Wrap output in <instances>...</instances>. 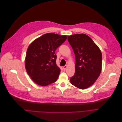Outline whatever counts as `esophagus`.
I'll use <instances>...</instances> for the list:
<instances>
[{
  "instance_id": "esophagus-1",
  "label": "esophagus",
  "mask_w": 122,
  "mask_h": 122,
  "mask_svg": "<svg viewBox=\"0 0 122 122\" xmlns=\"http://www.w3.org/2000/svg\"><path fill=\"white\" fill-rule=\"evenodd\" d=\"M67 65H65V66H64L63 67V69L64 70H66V69L67 68Z\"/></svg>"
}]
</instances>
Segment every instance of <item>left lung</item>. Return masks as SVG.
Wrapping results in <instances>:
<instances>
[{"label": "left lung", "instance_id": "8db88e82", "mask_svg": "<svg viewBox=\"0 0 122 122\" xmlns=\"http://www.w3.org/2000/svg\"><path fill=\"white\" fill-rule=\"evenodd\" d=\"M68 41L76 57L75 73L71 83L84 89L92 86L102 71V54L99 47L88 36L75 34L68 36Z\"/></svg>", "mask_w": 122, "mask_h": 122}]
</instances>
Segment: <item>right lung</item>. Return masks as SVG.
Listing matches in <instances>:
<instances>
[{"mask_svg": "<svg viewBox=\"0 0 122 122\" xmlns=\"http://www.w3.org/2000/svg\"><path fill=\"white\" fill-rule=\"evenodd\" d=\"M67 37L47 33L35 40L28 46L25 66L28 75L37 85L46 86L57 80L61 70L56 65L55 51Z\"/></svg>", "mask_w": 122, "mask_h": 122, "instance_id": "obj_1", "label": "right lung"}]
</instances>
